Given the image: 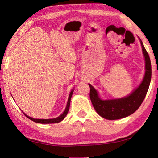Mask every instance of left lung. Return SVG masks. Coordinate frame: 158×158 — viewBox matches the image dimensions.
<instances>
[{"mask_svg": "<svg viewBox=\"0 0 158 158\" xmlns=\"http://www.w3.org/2000/svg\"><path fill=\"white\" fill-rule=\"evenodd\" d=\"M139 39L145 60V73L140 84L125 97L114 99L101 98L99 92L91 84L90 86V98L93 107L101 117L107 120H118L129 116L137 110L143 101L151 80V64L142 41Z\"/></svg>", "mask_w": 158, "mask_h": 158, "instance_id": "left-lung-1", "label": "left lung"}]
</instances>
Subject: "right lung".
<instances>
[{
  "mask_svg": "<svg viewBox=\"0 0 158 158\" xmlns=\"http://www.w3.org/2000/svg\"><path fill=\"white\" fill-rule=\"evenodd\" d=\"M73 92H74V89H72V90L69 93V97L68 99V102H67V105H66V107L65 109V110L63 112V114H61L59 116H58L56 118H49V119H40V118H32L31 116H28L27 114H25L24 112H23L22 110V112L23 113V114L25 115V116L29 118L31 121H33L35 123H42V124H49V123H59L60 121H62L65 118V116H67V114L68 113V111H69V105H70V101H71V98H72V95L73 94Z\"/></svg>",
  "mask_w": 158,
  "mask_h": 158,
  "instance_id": "right-lung-1",
  "label": "right lung"
}]
</instances>
